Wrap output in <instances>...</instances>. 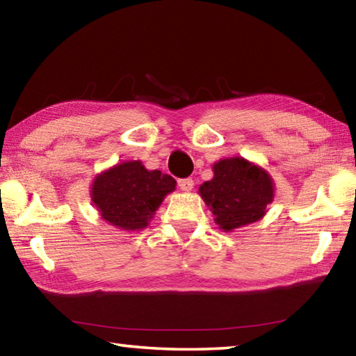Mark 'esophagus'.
Returning <instances> with one entry per match:
<instances>
[{"label":"esophagus","instance_id":"esophagus-1","mask_svg":"<svg viewBox=\"0 0 356 356\" xmlns=\"http://www.w3.org/2000/svg\"><path fill=\"white\" fill-rule=\"evenodd\" d=\"M177 185H179V188L182 190V191H191L193 186H195V182H193V179L186 177V179H179L177 180Z\"/></svg>","mask_w":356,"mask_h":356}]
</instances>
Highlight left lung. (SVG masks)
Returning a JSON list of instances; mask_svg holds the SVG:
<instances>
[{"label": "left lung", "mask_w": 356, "mask_h": 356, "mask_svg": "<svg viewBox=\"0 0 356 356\" xmlns=\"http://www.w3.org/2000/svg\"><path fill=\"white\" fill-rule=\"evenodd\" d=\"M200 195L225 232L261 220L275 196L270 174L242 156L213 165V179L200 186Z\"/></svg>", "instance_id": "left-lung-1"}]
</instances>
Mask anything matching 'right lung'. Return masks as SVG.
<instances>
[{"mask_svg": "<svg viewBox=\"0 0 356 356\" xmlns=\"http://www.w3.org/2000/svg\"><path fill=\"white\" fill-rule=\"evenodd\" d=\"M176 180L159 170L149 171L141 161H124L94 179L91 197L100 216L124 231H140L154 218Z\"/></svg>", "mask_w": 356, "mask_h": 356, "instance_id": "right-lung-1", "label": "right lung"}]
</instances>
